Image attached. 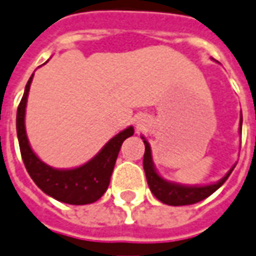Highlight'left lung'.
Here are the masks:
<instances>
[{"label":"left lung","instance_id":"obj_1","mask_svg":"<svg viewBox=\"0 0 256 256\" xmlns=\"http://www.w3.org/2000/svg\"><path fill=\"white\" fill-rule=\"evenodd\" d=\"M241 125H242V116H241ZM241 130V128H240ZM144 144H145V154H144V170L146 174V180H148L149 188L154 193V196L160 200L162 203L169 204V206H188V204H194L202 202L208 196H212V193L220 188L224 182L228 179V176L231 174L232 168L230 172L218 180L217 183H212L208 186H183L179 183H172L168 182L164 178H160L158 172H156L154 162H152V154H150V146H149L148 140L145 138Z\"/></svg>","mask_w":256,"mask_h":256}]
</instances>
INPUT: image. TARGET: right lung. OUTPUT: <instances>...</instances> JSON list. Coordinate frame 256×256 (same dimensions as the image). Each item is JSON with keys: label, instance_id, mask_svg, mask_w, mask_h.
Returning <instances> with one entry per match:
<instances>
[{"label": "right lung", "instance_id": "add662e5", "mask_svg": "<svg viewBox=\"0 0 256 256\" xmlns=\"http://www.w3.org/2000/svg\"><path fill=\"white\" fill-rule=\"evenodd\" d=\"M32 77L34 74L26 83L25 92L22 96V100L16 111L18 142H20L22 160L25 164L29 176L44 193L62 203L82 206V204L97 202L108 188L121 145L128 136L134 135V128L128 126L126 130L116 134L114 138L108 140L104 148L92 160L78 168L54 169L52 166L44 164L30 149L25 131V108H26Z\"/></svg>", "mask_w": 256, "mask_h": 256}]
</instances>
